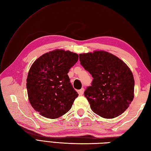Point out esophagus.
Listing matches in <instances>:
<instances>
[{"mask_svg": "<svg viewBox=\"0 0 151 151\" xmlns=\"http://www.w3.org/2000/svg\"><path fill=\"white\" fill-rule=\"evenodd\" d=\"M83 92H84V89L83 88H82V89H81L80 90L78 91V93L79 95H82L83 94Z\"/></svg>", "mask_w": 151, "mask_h": 151, "instance_id": "1", "label": "esophagus"}]
</instances>
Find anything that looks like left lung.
Segmentation results:
<instances>
[{
  "mask_svg": "<svg viewBox=\"0 0 151 151\" xmlns=\"http://www.w3.org/2000/svg\"><path fill=\"white\" fill-rule=\"evenodd\" d=\"M79 60L93 78L84 92L91 110L104 118L121 115L134 96V78L128 66L105 51L80 54Z\"/></svg>",
  "mask_w": 151,
  "mask_h": 151,
  "instance_id": "obj_1",
  "label": "left lung"
}]
</instances>
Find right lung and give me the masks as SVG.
I'll use <instances>...</instances> for the list:
<instances>
[{"label": "right lung", "mask_w": 151, "mask_h": 151, "mask_svg": "<svg viewBox=\"0 0 151 151\" xmlns=\"http://www.w3.org/2000/svg\"><path fill=\"white\" fill-rule=\"evenodd\" d=\"M70 51L56 50L37 59L27 78V90L31 106L45 118L60 117L72 108L78 94L68 73L78 60Z\"/></svg>", "instance_id": "right-lung-1"}]
</instances>
